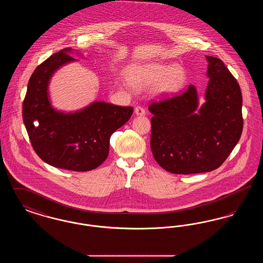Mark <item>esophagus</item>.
Returning <instances> with one entry per match:
<instances>
[{"instance_id": "obj_1", "label": "esophagus", "mask_w": 263, "mask_h": 263, "mask_svg": "<svg viewBox=\"0 0 263 263\" xmlns=\"http://www.w3.org/2000/svg\"><path fill=\"white\" fill-rule=\"evenodd\" d=\"M134 111H135V114H136V115H145V114H146V110H145V108H144V107H142V106H140V105H138V106L135 107Z\"/></svg>"}]
</instances>
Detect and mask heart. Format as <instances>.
Wrapping results in <instances>:
<instances>
[{
    "mask_svg": "<svg viewBox=\"0 0 263 263\" xmlns=\"http://www.w3.org/2000/svg\"><path fill=\"white\" fill-rule=\"evenodd\" d=\"M129 83L135 88H147L156 85L162 95H175L185 84L184 69L177 64L159 63L146 67H133L127 73Z\"/></svg>",
    "mask_w": 263,
    "mask_h": 263,
    "instance_id": "obj_1",
    "label": "heart"
}]
</instances>
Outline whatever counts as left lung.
<instances>
[{"instance_id": "obj_1", "label": "left lung", "mask_w": 263, "mask_h": 263, "mask_svg": "<svg viewBox=\"0 0 263 263\" xmlns=\"http://www.w3.org/2000/svg\"><path fill=\"white\" fill-rule=\"evenodd\" d=\"M206 58L209 82L201 106L192 85L183 93L149 106L153 156L172 174H201L218 168L242 132L239 85L221 59Z\"/></svg>"}]
</instances>
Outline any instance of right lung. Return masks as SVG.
Wrapping results in <instances>:
<instances>
[{"instance_id":"obj_1","label":"right lung","mask_w":263,"mask_h":263,"mask_svg":"<svg viewBox=\"0 0 263 263\" xmlns=\"http://www.w3.org/2000/svg\"><path fill=\"white\" fill-rule=\"evenodd\" d=\"M66 48L34 70L23 103V118L33 150L52 166L88 172L105 161L113 133L130 119L133 107L96 101L74 113L51 106L48 84L56 70L75 61Z\"/></svg>"}]
</instances>
